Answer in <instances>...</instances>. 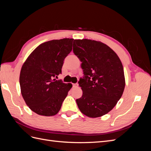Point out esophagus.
<instances>
[{"instance_id":"esophagus-1","label":"esophagus","mask_w":151,"mask_h":151,"mask_svg":"<svg viewBox=\"0 0 151 151\" xmlns=\"http://www.w3.org/2000/svg\"><path fill=\"white\" fill-rule=\"evenodd\" d=\"M72 86H73V87H77V86H78V84H77V83L72 84Z\"/></svg>"}]
</instances>
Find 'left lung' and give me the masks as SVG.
<instances>
[{
  "mask_svg": "<svg viewBox=\"0 0 151 151\" xmlns=\"http://www.w3.org/2000/svg\"><path fill=\"white\" fill-rule=\"evenodd\" d=\"M73 52L82 62L84 74L78 82L83 93L76 99L77 106L87 116H101L115 107L123 94L122 63L111 48L97 41L74 40Z\"/></svg>",
  "mask_w": 151,
  "mask_h": 151,
  "instance_id": "left-lung-1",
  "label": "left lung"
}]
</instances>
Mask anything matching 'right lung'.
I'll use <instances>...</instances> for the list:
<instances>
[{"instance_id":"right-lung-1","label":"right lung","mask_w":151,"mask_h":151,"mask_svg":"<svg viewBox=\"0 0 151 151\" xmlns=\"http://www.w3.org/2000/svg\"><path fill=\"white\" fill-rule=\"evenodd\" d=\"M73 41L63 38L41 44L22 66L19 84L22 98L38 115H56L72 87L70 83L53 78L62 73L64 59L72 51Z\"/></svg>"}]
</instances>
